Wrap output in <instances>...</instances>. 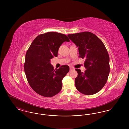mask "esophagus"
I'll use <instances>...</instances> for the list:
<instances>
[{
	"instance_id": "1",
	"label": "esophagus",
	"mask_w": 129,
	"mask_h": 129,
	"mask_svg": "<svg viewBox=\"0 0 129 129\" xmlns=\"http://www.w3.org/2000/svg\"><path fill=\"white\" fill-rule=\"evenodd\" d=\"M74 68L73 67H70V70L71 71H73V70H74Z\"/></svg>"
}]
</instances>
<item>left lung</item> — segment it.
<instances>
[{
	"label": "left lung",
	"mask_w": 129,
	"mask_h": 129,
	"mask_svg": "<svg viewBox=\"0 0 129 129\" xmlns=\"http://www.w3.org/2000/svg\"><path fill=\"white\" fill-rule=\"evenodd\" d=\"M78 47L79 57L86 58L84 73L76 69L78 76L75 85L78 91L86 95L100 91L107 82L110 72L109 56L103 42L90 32L68 34Z\"/></svg>",
	"instance_id": "obj_1"
}]
</instances>
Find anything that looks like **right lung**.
Returning a JSON list of instances; mask_svg holds the SVG:
<instances>
[{
    "instance_id": "obj_1",
    "label": "right lung",
    "mask_w": 129,
    "mask_h": 129,
    "mask_svg": "<svg viewBox=\"0 0 129 129\" xmlns=\"http://www.w3.org/2000/svg\"><path fill=\"white\" fill-rule=\"evenodd\" d=\"M65 42H70L66 35L47 32L36 37L26 51L24 65L26 79L33 90L43 97H52L60 92L62 80L69 72L68 65L54 70L50 63Z\"/></svg>"
}]
</instances>
